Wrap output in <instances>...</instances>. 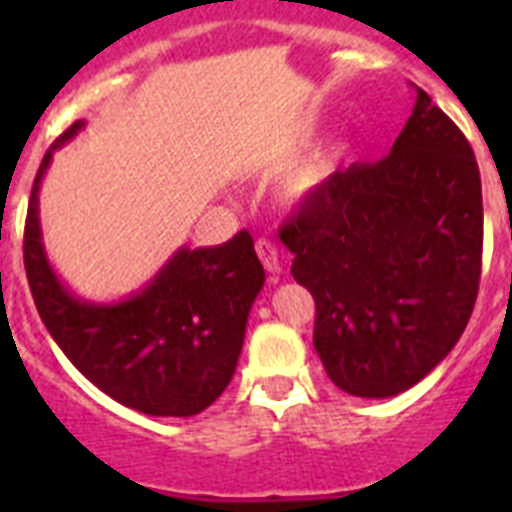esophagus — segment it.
<instances>
[{"mask_svg": "<svg viewBox=\"0 0 512 512\" xmlns=\"http://www.w3.org/2000/svg\"><path fill=\"white\" fill-rule=\"evenodd\" d=\"M257 257H260V263L265 265V271L268 273H281V249L268 239H260L255 244Z\"/></svg>", "mask_w": 512, "mask_h": 512, "instance_id": "34e87169", "label": "esophagus"}]
</instances>
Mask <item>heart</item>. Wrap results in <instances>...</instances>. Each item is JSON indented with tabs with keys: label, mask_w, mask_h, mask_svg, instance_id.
I'll return each instance as SVG.
<instances>
[{
	"label": "heart",
	"mask_w": 512,
	"mask_h": 512,
	"mask_svg": "<svg viewBox=\"0 0 512 512\" xmlns=\"http://www.w3.org/2000/svg\"><path fill=\"white\" fill-rule=\"evenodd\" d=\"M342 154H345V146H342V143H332L327 151H321V154L311 162V167H308V170L300 175V180H297V185H295V191L300 193V196H305V193L316 191L319 185L327 183L329 177L335 175Z\"/></svg>",
	"instance_id": "1"
}]
</instances>
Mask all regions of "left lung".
Masks as SVG:
<instances>
[{
  "mask_svg": "<svg viewBox=\"0 0 512 512\" xmlns=\"http://www.w3.org/2000/svg\"><path fill=\"white\" fill-rule=\"evenodd\" d=\"M316 300L313 348L337 388L390 398L433 372L476 305L484 204L476 156L417 87L390 154L308 193L279 231Z\"/></svg>",
  "mask_w": 512,
  "mask_h": 512,
  "instance_id": "1",
  "label": "left lung"
}]
</instances>
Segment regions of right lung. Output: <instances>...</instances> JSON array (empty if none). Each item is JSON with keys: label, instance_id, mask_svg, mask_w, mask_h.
<instances>
[{"label": "right lung", "instance_id": "right-lung-1", "mask_svg": "<svg viewBox=\"0 0 512 512\" xmlns=\"http://www.w3.org/2000/svg\"><path fill=\"white\" fill-rule=\"evenodd\" d=\"M84 130L71 124L44 154L28 201L23 263L36 311L79 372L119 404L151 417H193L215 404L239 364L265 271L247 231L217 247H180L135 295L92 303L60 281L42 244L39 188L52 154Z\"/></svg>", "mask_w": 512, "mask_h": 512}]
</instances>
